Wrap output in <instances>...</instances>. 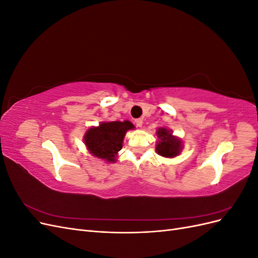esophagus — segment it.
<instances>
[{"instance_id":"esophagus-1","label":"esophagus","mask_w":258,"mask_h":258,"mask_svg":"<svg viewBox=\"0 0 258 258\" xmlns=\"http://www.w3.org/2000/svg\"><path fill=\"white\" fill-rule=\"evenodd\" d=\"M136 124H137V127L141 128V127L143 126V120H142L141 118H138V119H136Z\"/></svg>"}]
</instances>
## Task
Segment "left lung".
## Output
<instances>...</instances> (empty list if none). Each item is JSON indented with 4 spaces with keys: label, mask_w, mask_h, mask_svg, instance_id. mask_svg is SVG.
<instances>
[{
    "label": "left lung",
    "mask_w": 258,
    "mask_h": 258,
    "mask_svg": "<svg viewBox=\"0 0 258 258\" xmlns=\"http://www.w3.org/2000/svg\"><path fill=\"white\" fill-rule=\"evenodd\" d=\"M157 142H156V152L166 158H174L181 154L183 150V141L178 137L173 136L172 130L160 127L156 131Z\"/></svg>",
    "instance_id": "left-lung-1"
}]
</instances>
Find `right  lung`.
<instances>
[{
  "instance_id": "right-lung-1",
  "label": "right lung",
  "mask_w": 258,
  "mask_h": 258,
  "mask_svg": "<svg viewBox=\"0 0 258 258\" xmlns=\"http://www.w3.org/2000/svg\"><path fill=\"white\" fill-rule=\"evenodd\" d=\"M132 129H135V124L129 120L102 121L99 126L88 128L83 140L92 156L114 163L122 147L124 136L128 130Z\"/></svg>"
}]
</instances>
